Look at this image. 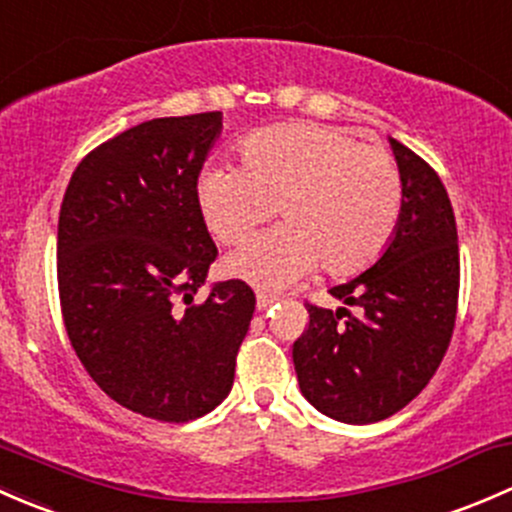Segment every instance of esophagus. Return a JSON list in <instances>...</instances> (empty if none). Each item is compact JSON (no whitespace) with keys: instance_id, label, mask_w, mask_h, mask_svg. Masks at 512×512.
<instances>
[{"instance_id":"esophagus-1","label":"esophagus","mask_w":512,"mask_h":512,"mask_svg":"<svg viewBox=\"0 0 512 512\" xmlns=\"http://www.w3.org/2000/svg\"><path fill=\"white\" fill-rule=\"evenodd\" d=\"M273 303H278V295H273V293H258L256 295V308L258 310H268Z\"/></svg>"}]
</instances>
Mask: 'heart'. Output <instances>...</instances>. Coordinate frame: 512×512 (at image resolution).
<instances>
[{"mask_svg": "<svg viewBox=\"0 0 512 512\" xmlns=\"http://www.w3.org/2000/svg\"><path fill=\"white\" fill-rule=\"evenodd\" d=\"M404 184L387 150L330 125L291 123L241 142L239 170L212 165L197 179L209 234L241 244L276 209L283 226L224 258V273L256 288H283L320 263L350 276L377 261L402 217Z\"/></svg>", "mask_w": 512, "mask_h": 512, "instance_id": "heart-1", "label": "heart"}]
</instances>
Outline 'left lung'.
Masks as SVG:
<instances>
[{
  "label": "left lung",
  "mask_w": 512,
  "mask_h": 512,
  "mask_svg": "<svg viewBox=\"0 0 512 512\" xmlns=\"http://www.w3.org/2000/svg\"><path fill=\"white\" fill-rule=\"evenodd\" d=\"M404 184L402 217L382 256L330 288L356 308L305 303L308 330L293 365L303 397L345 424L397 414L429 384L446 355L458 303V234L439 175L389 138Z\"/></svg>",
  "instance_id": "1"
}]
</instances>
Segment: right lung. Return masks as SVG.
Masks as SVG:
<instances>
[{"label":"right lung","mask_w":512,"mask_h":512,"mask_svg":"<svg viewBox=\"0 0 512 512\" xmlns=\"http://www.w3.org/2000/svg\"><path fill=\"white\" fill-rule=\"evenodd\" d=\"M219 135L221 113L147 120L83 157L63 194L56 254L68 340L110 399L157 421L224 402L254 318L244 281L212 283L192 303L217 258L197 177Z\"/></svg>","instance_id":"right-lung-1"}]
</instances>
